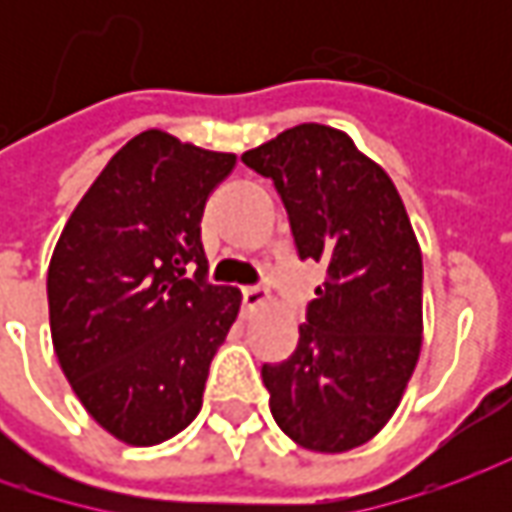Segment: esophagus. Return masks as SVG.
Instances as JSON below:
<instances>
[{
	"label": "esophagus",
	"instance_id": "34e87169",
	"mask_svg": "<svg viewBox=\"0 0 512 512\" xmlns=\"http://www.w3.org/2000/svg\"><path fill=\"white\" fill-rule=\"evenodd\" d=\"M267 302V290L262 287H245L242 290V313H253L256 307H262Z\"/></svg>",
	"mask_w": 512,
	"mask_h": 512
}]
</instances>
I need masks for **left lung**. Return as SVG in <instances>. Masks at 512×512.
<instances>
[{
    "label": "left lung",
    "mask_w": 512,
    "mask_h": 512,
    "mask_svg": "<svg viewBox=\"0 0 512 512\" xmlns=\"http://www.w3.org/2000/svg\"><path fill=\"white\" fill-rule=\"evenodd\" d=\"M273 182L299 259L325 265L296 350L262 364L270 413L296 444L373 439L422 350V253L399 190L342 130L296 125L242 156Z\"/></svg>",
    "instance_id": "8db88e82"
}]
</instances>
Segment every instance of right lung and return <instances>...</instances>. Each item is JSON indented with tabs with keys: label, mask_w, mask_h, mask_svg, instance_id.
I'll return each mask as SVG.
<instances>
[{
	"label": "right lung",
	"mask_w": 512,
	"mask_h": 512,
	"mask_svg": "<svg viewBox=\"0 0 512 512\" xmlns=\"http://www.w3.org/2000/svg\"><path fill=\"white\" fill-rule=\"evenodd\" d=\"M233 153L133 136L82 196L48 270L53 350L108 433L159 444L202 407L216 347L242 293L210 285L202 213Z\"/></svg>",
	"instance_id": "add662e5"
}]
</instances>
